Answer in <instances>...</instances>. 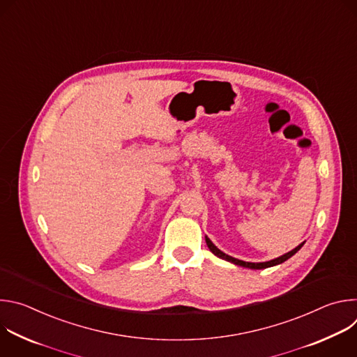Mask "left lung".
I'll return each mask as SVG.
<instances>
[{
  "label": "left lung",
  "mask_w": 357,
  "mask_h": 357,
  "mask_svg": "<svg viewBox=\"0 0 357 357\" xmlns=\"http://www.w3.org/2000/svg\"><path fill=\"white\" fill-rule=\"evenodd\" d=\"M206 244H208V247H209V250L215 254V256H218L219 259H223V260H226V261H230V263H233V264H236V266H241V267H245V268H254V270H261V268H268V267H273V266H277V264H281V263H284V261H287L289 257H292L294 254L303 245V243L302 244H299L298 247H295L294 250H291L289 252H287V254H284V256H281V257H278V259H275V260H271V261H266V263H247V261H241V260H237V259H234V257H230V256H227V254H225L223 251H220L211 240H209V237H206Z\"/></svg>",
  "instance_id": "1"
}]
</instances>
